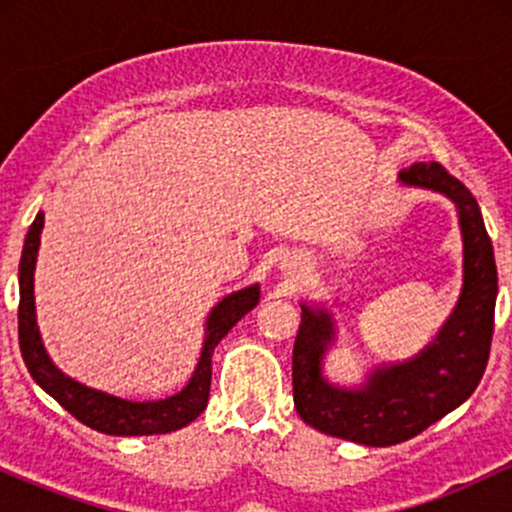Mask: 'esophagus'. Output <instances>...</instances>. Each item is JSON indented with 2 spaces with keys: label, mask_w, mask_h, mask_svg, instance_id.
I'll list each match as a JSON object with an SVG mask.
<instances>
[{
  "label": "esophagus",
  "mask_w": 512,
  "mask_h": 512,
  "mask_svg": "<svg viewBox=\"0 0 512 512\" xmlns=\"http://www.w3.org/2000/svg\"><path fill=\"white\" fill-rule=\"evenodd\" d=\"M279 267H281V272H284V274L298 276V274H303L305 260H303V257H298V255H286L284 260H281Z\"/></svg>",
  "instance_id": "34e87169"
}]
</instances>
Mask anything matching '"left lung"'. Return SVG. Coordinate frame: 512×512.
<instances>
[{"mask_svg": "<svg viewBox=\"0 0 512 512\" xmlns=\"http://www.w3.org/2000/svg\"><path fill=\"white\" fill-rule=\"evenodd\" d=\"M407 187L440 192L457 209L462 233V291L433 342L402 363L368 370L361 385H337L325 375V354L337 342L334 315L301 303L293 344V404L308 426L370 448L404 443L436 424L477 390L493 334L498 274L477 199L440 163H414L399 173Z\"/></svg>", "mask_w": 512, "mask_h": 512, "instance_id": "1", "label": "left lung"}]
</instances>
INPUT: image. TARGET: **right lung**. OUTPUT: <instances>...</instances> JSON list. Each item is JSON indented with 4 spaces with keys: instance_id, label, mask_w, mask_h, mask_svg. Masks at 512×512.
<instances>
[{
    "instance_id": "right-lung-1",
    "label": "right lung",
    "mask_w": 512,
    "mask_h": 512,
    "mask_svg": "<svg viewBox=\"0 0 512 512\" xmlns=\"http://www.w3.org/2000/svg\"><path fill=\"white\" fill-rule=\"evenodd\" d=\"M43 226L45 214L38 211L31 228H28L19 264V344L31 378L52 399H57L74 419H79L81 424L93 428V431L105 433V436H156V433H170L192 424L207 409L214 349L233 330L240 317L248 315L260 303V284L228 293L211 308L207 322H204V342L195 373L180 392L166 399H149V402L122 399L69 378L67 373H62L55 366L48 349H45L38 320H35L33 296V274Z\"/></svg>"
}]
</instances>
